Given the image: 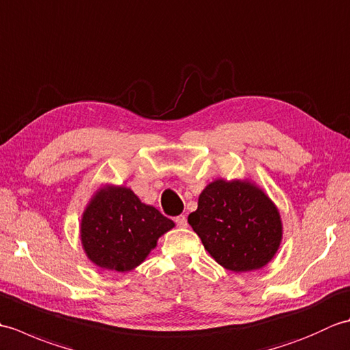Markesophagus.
Listing matches in <instances>:
<instances>
[{
	"label": "esophagus",
	"mask_w": 350,
	"mask_h": 350,
	"mask_svg": "<svg viewBox=\"0 0 350 350\" xmlns=\"http://www.w3.org/2000/svg\"><path fill=\"white\" fill-rule=\"evenodd\" d=\"M176 224H177V227H180V228H185L188 226V219H187V217H185V215H179V217H176Z\"/></svg>",
	"instance_id": "obj_1"
}]
</instances>
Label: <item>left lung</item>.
Instances as JSON below:
<instances>
[{
	"instance_id": "left-lung-1",
	"label": "left lung",
	"mask_w": 350,
	"mask_h": 350,
	"mask_svg": "<svg viewBox=\"0 0 350 350\" xmlns=\"http://www.w3.org/2000/svg\"><path fill=\"white\" fill-rule=\"evenodd\" d=\"M188 222L215 262L233 272L262 269L282 239L278 207L248 179L207 185Z\"/></svg>"
}]
</instances>
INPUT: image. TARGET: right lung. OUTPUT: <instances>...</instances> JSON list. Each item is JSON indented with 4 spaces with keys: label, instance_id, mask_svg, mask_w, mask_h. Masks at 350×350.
Masks as SVG:
<instances>
[{
    "label": "right lung",
    "instance_id": "right-lung-1",
    "mask_svg": "<svg viewBox=\"0 0 350 350\" xmlns=\"http://www.w3.org/2000/svg\"><path fill=\"white\" fill-rule=\"evenodd\" d=\"M173 227V221L141 202L131 188L105 185L85 206L79 236L92 263L107 271L129 272Z\"/></svg>",
    "mask_w": 350,
    "mask_h": 350
}]
</instances>
